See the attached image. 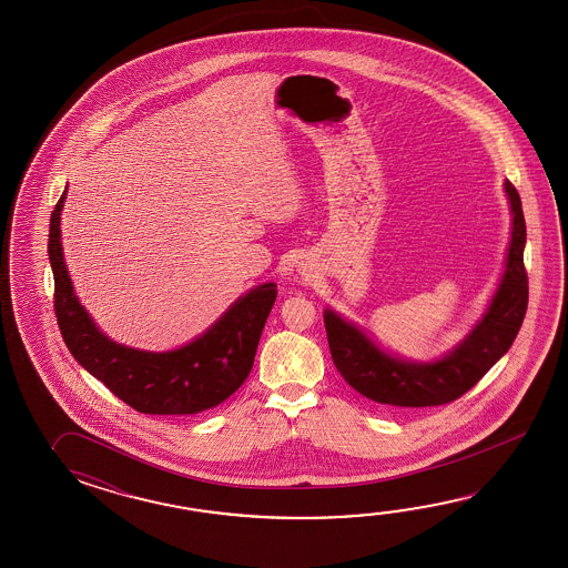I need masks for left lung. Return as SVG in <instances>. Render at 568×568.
<instances>
[{"label": "left lung", "instance_id": "obj_1", "mask_svg": "<svg viewBox=\"0 0 568 568\" xmlns=\"http://www.w3.org/2000/svg\"><path fill=\"white\" fill-rule=\"evenodd\" d=\"M504 191L511 211L504 274L481 318L438 359H402L382 349L359 325L325 308L331 357L355 392L394 410L440 406L469 392L506 355L528 308V274L524 270L526 221L521 201L511 182H504Z\"/></svg>", "mask_w": 568, "mask_h": 568}]
</instances>
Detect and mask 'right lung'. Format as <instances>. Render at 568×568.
Instances as JSON below:
<instances>
[{
    "label": "right lung",
    "mask_w": 568,
    "mask_h": 568,
    "mask_svg": "<svg viewBox=\"0 0 568 568\" xmlns=\"http://www.w3.org/2000/svg\"><path fill=\"white\" fill-rule=\"evenodd\" d=\"M64 199L67 189L50 217L49 260L57 321L74 359L142 414H199L237 392L252 372L257 343L278 294L276 284L266 282L247 290L203 335L179 349L144 351L115 343L99 331L74 294L62 254Z\"/></svg>",
    "instance_id": "obj_1"
}]
</instances>
